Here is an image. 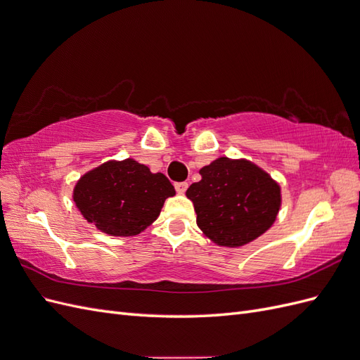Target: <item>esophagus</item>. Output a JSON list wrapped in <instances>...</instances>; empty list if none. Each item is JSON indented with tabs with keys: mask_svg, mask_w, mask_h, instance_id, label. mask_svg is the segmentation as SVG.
<instances>
[{
	"mask_svg": "<svg viewBox=\"0 0 360 360\" xmlns=\"http://www.w3.org/2000/svg\"><path fill=\"white\" fill-rule=\"evenodd\" d=\"M186 189H188V183H186V181H181V183H176V191H177V193L183 195L184 192H186Z\"/></svg>",
	"mask_w": 360,
	"mask_h": 360,
	"instance_id": "34e87169",
	"label": "esophagus"
}]
</instances>
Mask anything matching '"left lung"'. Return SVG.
Segmentation results:
<instances>
[{
	"label": "left lung",
	"mask_w": 360,
	"mask_h": 360,
	"mask_svg": "<svg viewBox=\"0 0 360 360\" xmlns=\"http://www.w3.org/2000/svg\"><path fill=\"white\" fill-rule=\"evenodd\" d=\"M186 197L202 234L222 248H242L275 224L282 205L281 184L245 158L221 156L200 169Z\"/></svg>",
	"instance_id": "left-lung-1"
}]
</instances>
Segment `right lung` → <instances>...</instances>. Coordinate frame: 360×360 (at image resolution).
<instances>
[{"instance_id":"obj_1","label":"right lung","mask_w":360,"mask_h":360,"mask_svg":"<svg viewBox=\"0 0 360 360\" xmlns=\"http://www.w3.org/2000/svg\"><path fill=\"white\" fill-rule=\"evenodd\" d=\"M176 191L162 172L127 158L106 160L76 181V209L97 230L114 237L143 233L153 224L167 198Z\"/></svg>"}]
</instances>
